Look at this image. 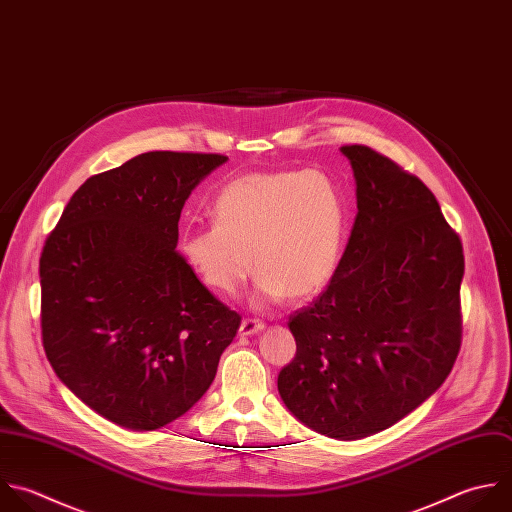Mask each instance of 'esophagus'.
Listing matches in <instances>:
<instances>
[{"label": "esophagus", "mask_w": 512, "mask_h": 512, "mask_svg": "<svg viewBox=\"0 0 512 512\" xmlns=\"http://www.w3.org/2000/svg\"><path fill=\"white\" fill-rule=\"evenodd\" d=\"M264 330V322L260 320H252V318H246L242 320L240 324V336H252V334H258Z\"/></svg>", "instance_id": "esophagus-1"}]
</instances>
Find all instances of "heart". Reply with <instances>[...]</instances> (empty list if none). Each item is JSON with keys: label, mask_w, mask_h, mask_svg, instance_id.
<instances>
[{"label": "heart", "mask_w": 512, "mask_h": 512, "mask_svg": "<svg viewBox=\"0 0 512 512\" xmlns=\"http://www.w3.org/2000/svg\"><path fill=\"white\" fill-rule=\"evenodd\" d=\"M214 224L186 226L178 250L198 280L234 296L254 270V304L306 300L332 280L346 238V204L320 170L256 172L214 200Z\"/></svg>", "instance_id": "b5f03b06"}]
</instances>
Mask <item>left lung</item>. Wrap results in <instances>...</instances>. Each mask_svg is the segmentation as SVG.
Returning a JSON list of instances; mask_svg holds the SVG:
<instances>
[{
    "label": "left lung",
    "instance_id": "8db88e82",
    "mask_svg": "<svg viewBox=\"0 0 512 512\" xmlns=\"http://www.w3.org/2000/svg\"><path fill=\"white\" fill-rule=\"evenodd\" d=\"M356 218L328 288L290 316L284 406L336 440L376 434L434 394L460 348L464 256L434 194L366 146H342Z\"/></svg>",
    "mask_w": 512,
    "mask_h": 512
}]
</instances>
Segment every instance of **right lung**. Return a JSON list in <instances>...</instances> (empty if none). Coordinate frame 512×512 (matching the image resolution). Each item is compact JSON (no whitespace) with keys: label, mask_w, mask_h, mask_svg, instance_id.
<instances>
[{"label":"right lung","mask_w":512,"mask_h":512,"mask_svg":"<svg viewBox=\"0 0 512 512\" xmlns=\"http://www.w3.org/2000/svg\"><path fill=\"white\" fill-rule=\"evenodd\" d=\"M226 162L140 154L88 178L46 240V356L84 404L118 426L156 430L186 414L240 328L176 252L186 200Z\"/></svg>","instance_id":"right-lung-1"}]
</instances>
